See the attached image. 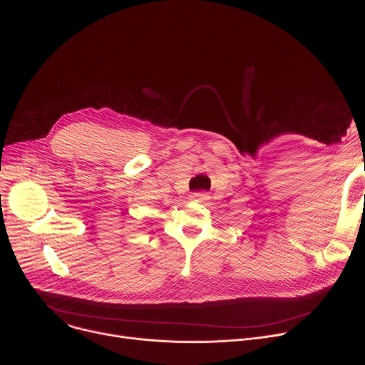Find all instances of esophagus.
I'll return each mask as SVG.
<instances>
[{"instance_id": "34e87169", "label": "esophagus", "mask_w": 365, "mask_h": 365, "mask_svg": "<svg viewBox=\"0 0 365 365\" xmlns=\"http://www.w3.org/2000/svg\"><path fill=\"white\" fill-rule=\"evenodd\" d=\"M190 200L198 201V202H204V201L208 200V195L205 192H194L192 195H190Z\"/></svg>"}]
</instances>
